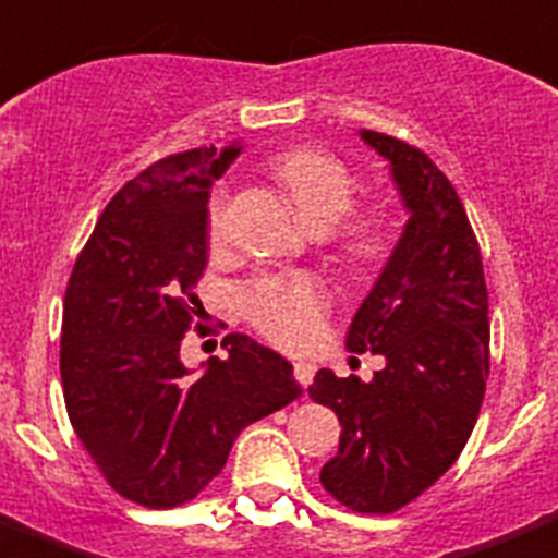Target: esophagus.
<instances>
[{"instance_id":"obj_1","label":"esophagus","mask_w":558,"mask_h":558,"mask_svg":"<svg viewBox=\"0 0 558 558\" xmlns=\"http://www.w3.org/2000/svg\"><path fill=\"white\" fill-rule=\"evenodd\" d=\"M314 373H317V366H314V363H308V360H295V363H293L295 381H299L302 388H308L311 378H314Z\"/></svg>"}]
</instances>
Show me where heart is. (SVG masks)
I'll list each match as a JSON object with an SVG mask.
<instances>
[{
  "label": "heart",
  "instance_id": "b5f03b06",
  "mask_svg": "<svg viewBox=\"0 0 558 558\" xmlns=\"http://www.w3.org/2000/svg\"><path fill=\"white\" fill-rule=\"evenodd\" d=\"M271 173L293 201L299 216L314 229H329L342 219L354 195L357 180L348 170L342 158L324 149H290L271 161ZM226 210H229V192L216 189L210 207H207V234L210 241H222L226 234ZM397 238V222L385 204H373L348 214L339 231V244L344 256L354 263H375L381 259ZM329 295L324 283L308 275H265L250 280L241 290V308L253 320V327L265 332L271 342L287 348L308 344L327 308Z\"/></svg>",
  "mask_w": 558,
  "mask_h": 558
}]
</instances>
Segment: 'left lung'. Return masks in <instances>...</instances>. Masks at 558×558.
Wrapping results in <instances>:
<instances>
[{"mask_svg": "<svg viewBox=\"0 0 558 558\" xmlns=\"http://www.w3.org/2000/svg\"><path fill=\"white\" fill-rule=\"evenodd\" d=\"M409 222L348 329L354 354H381L373 381L329 369L308 388L342 424L320 483L354 513H397L437 483L468 442L488 378V290L480 241L446 173L418 146L378 131Z\"/></svg>", "mask_w": 558, "mask_h": 558, "instance_id": "left-lung-1", "label": "left lung"}]
</instances>
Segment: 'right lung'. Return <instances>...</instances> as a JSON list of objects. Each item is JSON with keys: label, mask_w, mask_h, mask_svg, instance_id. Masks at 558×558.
<instances>
[{"label": "right lung", "mask_w": 558, "mask_h": 558, "mask_svg": "<svg viewBox=\"0 0 558 558\" xmlns=\"http://www.w3.org/2000/svg\"><path fill=\"white\" fill-rule=\"evenodd\" d=\"M241 146L189 149L124 183L78 253L63 299L60 381L72 430L121 498L168 510L216 480L247 424L302 393L293 366L244 332L189 375L210 183Z\"/></svg>", "instance_id": "obj_1"}]
</instances>
